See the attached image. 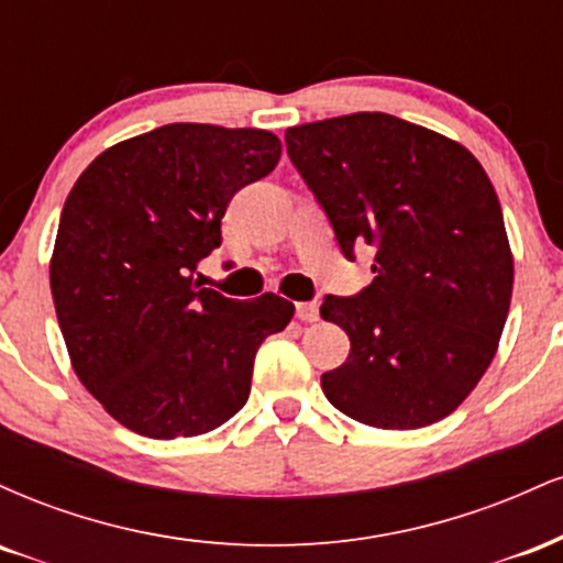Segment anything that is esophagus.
Wrapping results in <instances>:
<instances>
[{
  "label": "esophagus",
  "mask_w": 563,
  "mask_h": 563,
  "mask_svg": "<svg viewBox=\"0 0 563 563\" xmlns=\"http://www.w3.org/2000/svg\"><path fill=\"white\" fill-rule=\"evenodd\" d=\"M296 318L303 320V322H318L320 320V307L314 301L296 303Z\"/></svg>",
  "instance_id": "34e87169"
}]
</instances>
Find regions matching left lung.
<instances>
[{"label":"left lung","mask_w":563,"mask_h":563,"mask_svg":"<svg viewBox=\"0 0 563 563\" xmlns=\"http://www.w3.org/2000/svg\"><path fill=\"white\" fill-rule=\"evenodd\" d=\"M286 147L341 254L376 251L371 286L320 307L352 341L320 378L328 402L376 429L442 421L493 363L514 290L487 172L455 140L389 113L290 126Z\"/></svg>","instance_id":"8db88e82"}]
</instances>
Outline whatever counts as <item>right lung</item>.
I'll use <instances>...</instances> for the list:
<instances>
[{"instance_id":"add662e5","label":"right lung","mask_w":563,"mask_h":563,"mask_svg":"<svg viewBox=\"0 0 563 563\" xmlns=\"http://www.w3.org/2000/svg\"><path fill=\"white\" fill-rule=\"evenodd\" d=\"M277 161L264 129L166 124L108 147L68 192L49 262L57 322L76 376L126 429L198 437L249 399L256 349L294 303L228 299L196 269L232 196Z\"/></svg>"}]
</instances>
